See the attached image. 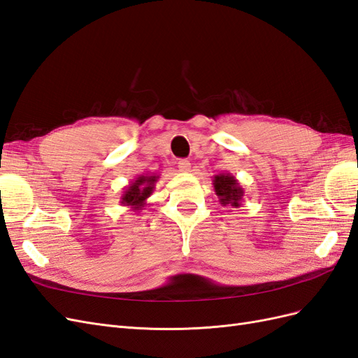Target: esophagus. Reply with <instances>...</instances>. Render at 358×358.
Segmentation results:
<instances>
[{
  "label": "esophagus",
  "mask_w": 358,
  "mask_h": 358,
  "mask_svg": "<svg viewBox=\"0 0 358 358\" xmlns=\"http://www.w3.org/2000/svg\"><path fill=\"white\" fill-rule=\"evenodd\" d=\"M178 167L182 173H188V171H191V162L188 159H179Z\"/></svg>",
  "instance_id": "34e87169"
}]
</instances>
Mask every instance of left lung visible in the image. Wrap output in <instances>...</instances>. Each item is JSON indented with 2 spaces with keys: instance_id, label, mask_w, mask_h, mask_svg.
Listing matches in <instances>:
<instances>
[{
  "instance_id": "obj_1",
  "label": "left lung",
  "mask_w": 358,
  "mask_h": 358,
  "mask_svg": "<svg viewBox=\"0 0 358 358\" xmlns=\"http://www.w3.org/2000/svg\"><path fill=\"white\" fill-rule=\"evenodd\" d=\"M213 189L218 196L220 203L222 206H231V208H241L245 189L231 173H220V175L213 176Z\"/></svg>"
}]
</instances>
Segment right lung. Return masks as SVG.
Returning <instances> with one entry per match:
<instances>
[{
	"label": "right lung",
	"mask_w": 358,
	"mask_h": 358,
	"mask_svg": "<svg viewBox=\"0 0 358 358\" xmlns=\"http://www.w3.org/2000/svg\"><path fill=\"white\" fill-rule=\"evenodd\" d=\"M159 175L154 173V175H138L129 185L124 189V194L121 196L122 206H127L134 212L142 210L146 206V200L152 196L155 189V183L158 182Z\"/></svg>",
	"instance_id": "add662e5"
}]
</instances>
